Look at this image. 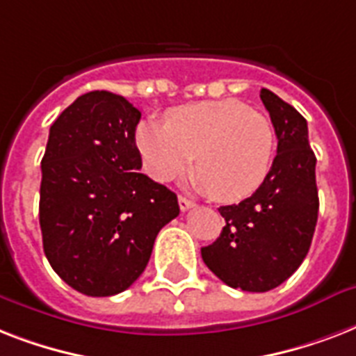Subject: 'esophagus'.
<instances>
[{
	"mask_svg": "<svg viewBox=\"0 0 356 356\" xmlns=\"http://www.w3.org/2000/svg\"><path fill=\"white\" fill-rule=\"evenodd\" d=\"M192 207H194V201H190L188 197H184V195H179V209H181V211H188Z\"/></svg>",
	"mask_w": 356,
	"mask_h": 356,
	"instance_id": "1",
	"label": "esophagus"
}]
</instances>
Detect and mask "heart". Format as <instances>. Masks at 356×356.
Instances as JSON below:
<instances>
[{
    "instance_id": "1",
    "label": "heart",
    "mask_w": 356,
    "mask_h": 356,
    "mask_svg": "<svg viewBox=\"0 0 356 356\" xmlns=\"http://www.w3.org/2000/svg\"><path fill=\"white\" fill-rule=\"evenodd\" d=\"M136 145L151 177L168 183L188 172L222 203L253 194L270 172L275 134L264 114L238 99L175 107L166 123L147 120L136 127Z\"/></svg>"
}]
</instances>
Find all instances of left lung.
I'll return each instance as SVG.
<instances>
[{
    "instance_id": "8db88e82",
    "label": "left lung",
    "mask_w": 356,
    "mask_h": 356,
    "mask_svg": "<svg viewBox=\"0 0 356 356\" xmlns=\"http://www.w3.org/2000/svg\"><path fill=\"white\" fill-rule=\"evenodd\" d=\"M260 99L277 134L271 170L251 197L218 209L225 227L216 242L201 248L209 270L243 292H268L298 270L309 253L320 209L307 120L266 88Z\"/></svg>"
}]
</instances>
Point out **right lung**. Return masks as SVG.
Returning <instances> with one entry per match:
<instances>
[{
  "instance_id": "right-lung-1",
  "label": "right lung",
  "mask_w": 356,
  "mask_h": 356,
  "mask_svg": "<svg viewBox=\"0 0 356 356\" xmlns=\"http://www.w3.org/2000/svg\"><path fill=\"white\" fill-rule=\"evenodd\" d=\"M140 111L107 90L83 94L53 122L42 159L44 253L66 284L107 298L133 284L177 195L138 170Z\"/></svg>"
}]
</instances>
